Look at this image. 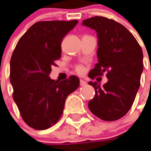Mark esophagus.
I'll return each mask as SVG.
<instances>
[{"mask_svg":"<svg viewBox=\"0 0 151 151\" xmlns=\"http://www.w3.org/2000/svg\"><path fill=\"white\" fill-rule=\"evenodd\" d=\"M87 85V82L83 80H80V85L81 86H85V85Z\"/></svg>","mask_w":151,"mask_h":151,"instance_id":"obj_1","label":"esophagus"}]
</instances>
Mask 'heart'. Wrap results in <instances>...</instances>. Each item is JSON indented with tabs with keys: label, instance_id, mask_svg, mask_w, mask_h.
<instances>
[{
	"label": "heart",
	"instance_id": "obj_1",
	"mask_svg": "<svg viewBox=\"0 0 151 151\" xmlns=\"http://www.w3.org/2000/svg\"><path fill=\"white\" fill-rule=\"evenodd\" d=\"M75 71L78 74L80 75H83L85 73V67L83 65H77L74 68Z\"/></svg>",
	"mask_w": 151,
	"mask_h": 151
}]
</instances>
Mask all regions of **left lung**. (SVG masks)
<instances>
[{
    "label": "left lung",
    "mask_w": 151,
    "mask_h": 151,
    "mask_svg": "<svg viewBox=\"0 0 151 151\" xmlns=\"http://www.w3.org/2000/svg\"><path fill=\"white\" fill-rule=\"evenodd\" d=\"M97 33L98 63L88 77L106 76L108 81L100 87L90 81L94 98L88 102L90 111L106 122L124 117L133 104L143 72V51L128 29L114 19L95 16L82 21Z\"/></svg>",
    "instance_id": "1"
}]
</instances>
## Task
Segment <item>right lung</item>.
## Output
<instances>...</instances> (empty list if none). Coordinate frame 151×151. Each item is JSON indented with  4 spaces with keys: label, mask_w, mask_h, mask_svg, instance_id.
Masks as SVG:
<instances>
[{
    "label": "right lung",
    "mask_w": 151,
    "mask_h": 151,
    "mask_svg": "<svg viewBox=\"0 0 151 151\" xmlns=\"http://www.w3.org/2000/svg\"><path fill=\"white\" fill-rule=\"evenodd\" d=\"M78 22H37L14 49L10 61L12 97L23 121L33 129L45 130L54 125L63 112L66 97L79 87L76 76L60 82L48 77L61 57L63 38Z\"/></svg>",
    "instance_id": "1"
}]
</instances>
